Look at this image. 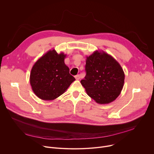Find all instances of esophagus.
Here are the masks:
<instances>
[{
    "mask_svg": "<svg viewBox=\"0 0 154 154\" xmlns=\"http://www.w3.org/2000/svg\"><path fill=\"white\" fill-rule=\"evenodd\" d=\"M75 79L76 80H79L80 79V75H75Z\"/></svg>",
    "mask_w": 154,
    "mask_h": 154,
    "instance_id": "34e87169",
    "label": "esophagus"
}]
</instances>
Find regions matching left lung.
I'll return each instance as SVG.
<instances>
[{"label": "left lung", "instance_id": "1", "mask_svg": "<svg viewBox=\"0 0 154 154\" xmlns=\"http://www.w3.org/2000/svg\"><path fill=\"white\" fill-rule=\"evenodd\" d=\"M86 76L80 81L91 98L99 104L114 101L124 86L125 74L119 63L104 51H96L86 57Z\"/></svg>", "mask_w": 154, "mask_h": 154}]
</instances>
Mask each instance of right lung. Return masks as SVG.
<instances>
[{"instance_id":"1","label":"right lung","mask_w":154,"mask_h":154,"mask_svg":"<svg viewBox=\"0 0 154 154\" xmlns=\"http://www.w3.org/2000/svg\"><path fill=\"white\" fill-rule=\"evenodd\" d=\"M66 55L50 50L34 64L30 83L35 95L44 100H53L63 94L75 78L64 63Z\"/></svg>"}]
</instances>
